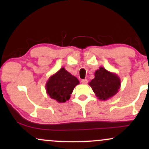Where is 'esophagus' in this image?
<instances>
[{
  "instance_id": "obj_1",
  "label": "esophagus",
  "mask_w": 149,
  "mask_h": 149,
  "mask_svg": "<svg viewBox=\"0 0 149 149\" xmlns=\"http://www.w3.org/2000/svg\"><path fill=\"white\" fill-rule=\"evenodd\" d=\"M81 83H83V84H87V83H88V80H87V79H83V80H81Z\"/></svg>"
}]
</instances>
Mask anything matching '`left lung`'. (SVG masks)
Masks as SVG:
<instances>
[{
    "label": "left lung",
    "mask_w": 149,
    "mask_h": 149,
    "mask_svg": "<svg viewBox=\"0 0 149 149\" xmlns=\"http://www.w3.org/2000/svg\"><path fill=\"white\" fill-rule=\"evenodd\" d=\"M120 79L115 73L101 66L95 73V78L89 83L99 100L106 101L116 95L120 88Z\"/></svg>",
    "instance_id": "obj_1"
}]
</instances>
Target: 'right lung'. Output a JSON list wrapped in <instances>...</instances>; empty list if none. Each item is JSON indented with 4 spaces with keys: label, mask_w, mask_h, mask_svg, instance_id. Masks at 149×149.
<instances>
[{
    "label": "right lung",
    "mask_w": 149,
    "mask_h": 149,
    "mask_svg": "<svg viewBox=\"0 0 149 149\" xmlns=\"http://www.w3.org/2000/svg\"><path fill=\"white\" fill-rule=\"evenodd\" d=\"M79 83L76 77L62 67L47 80L46 92L52 100L59 103H64L69 100L73 89Z\"/></svg>",
    "instance_id": "add662e5"
}]
</instances>
